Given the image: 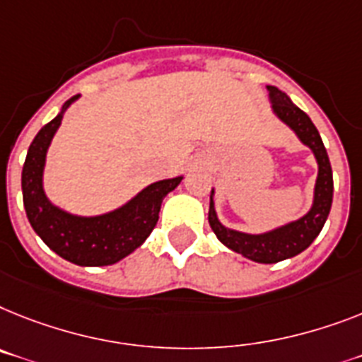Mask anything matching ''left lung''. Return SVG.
<instances>
[{
	"mask_svg": "<svg viewBox=\"0 0 362 362\" xmlns=\"http://www.w3.org/2000/svg\"><path fill=\"white\" fill-rule=\"evenodd\" d=\"M268 100H270L272 112L277 116V120L298 136L301 144L313 151L316 164H318V175H316L315 192H313V205L303 216L298 220L286 222L274 229L262 233H244L237 229L226 228L216 213V202H214V188L211 190V203H209V226L214 231L216 238L231 252L240 253L253 262L261 264H274V262L285 261L291 257L300 255L313 244L325 220L329 216L331 203H333V172L331 163L325 151V146L320 139V133L310 122L309 116L292 103V100L277 86L267 85Z\"/></svg>",
	"mask_w": 362,
	"mask_h": 362,
	"instance_id": "8db88e82",
	"label": "left lung"
}]
</instances>
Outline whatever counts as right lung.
<instances>
[{
    "instance_id": "1",
    "label": "right lung",
    "mask_w": 362,
    "mask_h": 362,
    "mask_svg": "<svg viewBox=\"0 0 362 362\" xmlns=\"http://www.w3.org/2000/svg\"><path fill=\"white\" fill-rule=\"evenodd\" d=\"M79 98V94L70 98L29 146L22 170L23 207L31 228L57 255L77 267H109L144 244L159 222L163 199L179 187L183 175L148 185L109 213L85 216L55 205L44 190L47 149L61 127L64 112Z\"/></svg>"
}]
</instances>
